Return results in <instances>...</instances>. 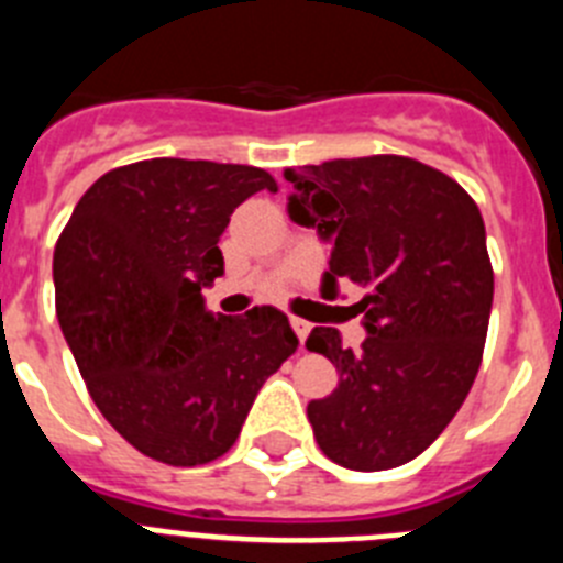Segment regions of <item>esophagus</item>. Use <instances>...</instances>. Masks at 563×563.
Segmentation results:
<instances>
[{
    "label": "esophagus",
    "instance_id": "34e87169",
    "mask_svg": "<svg viewBox=\"0 0 563 563\" xmlns=\"http://www.w3.org/2000/svg\"><path fill=\"white\" fill-rule=\"evenodd\" d=\"M290 327L296 330L298 341H301V343L307 341V335H310V330H312V324H310V321H305V318H290Z\"/></svg>",
    "mask_w": 563,
    "mask_h": 563
}]
</instances>
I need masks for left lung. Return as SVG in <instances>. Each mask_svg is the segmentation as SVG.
<instances>
[{"label": "left lung", "mask_w": 563, "mask_h": 563, "mask_svg": "<svg viewBox=\"0 0 563 563\" xmlns=\"http://www.w3.org/2000/svg\"><path fill=\"white\" fill-rule=\"evenodd\" d=\"M290 220L332 242L324 298L352 282L366 296V341L316 327L338 389L307 406L318 445L350 471L415 460L454 420L479 372L494 267L476 202L449 174L400 154L285 168Z\"/></svg>", "instance_id": "left-lung-1"}]
</instances>
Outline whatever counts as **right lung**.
Segmentation results:
<instances>
[{
    "label": "right lung",
    "mask_w": 563,
    "mask_h": 563,
    "mask_svg": "<svg viewBox=\"0 0 563 563\" xmlns=\"http://www.w3.org/2000/svg\"><path fill=\"white\" fill-rule=\"evenodd\" d=\"M265 168L154 157L78 200L53 253L56 312L89 397L129 445L194 467L236 442L262 383L296 352L276 307L213 316L202 290L233 208L276 191Z\"/></svg>",
    "instance_id": "add662e5"
}]
</instances>
